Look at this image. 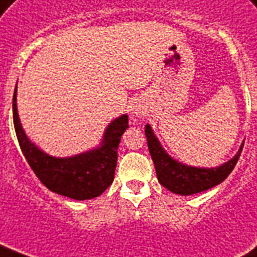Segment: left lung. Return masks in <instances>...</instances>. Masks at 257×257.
<instances>
[{"label": "left lung", "mask_w": 257, "mask_h": 257, "mask_svg": "<svg viewBox=\"0 0 257 257\" xmlns=\"http://www.w3.org/2000/svg\"><path fill=\"white\" fill-rule=\"evenodd\" d=\"M146 136L151 158L154 160L158 181L166 189L179 195H191L220 185L232 172L244 147V144H241L236 156L220 167L198 168L185 166L172 159L162 148L159 140L156 139L152 128L148 124L146 125Z\"/></svg>", "instance_id": "left-lung-1"}]
</instances>
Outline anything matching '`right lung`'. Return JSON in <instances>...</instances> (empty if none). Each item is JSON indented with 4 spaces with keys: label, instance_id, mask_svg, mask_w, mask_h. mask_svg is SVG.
I'll return each instance as SVG.
<instances>
[{
    "label": "right lung",
    "instance_id": "right-lung-1",
    "mask_svg": "<svg viewBox=\"0 0 257 257\" xmlns=\"http://www.w3.org/2000/svg\"><path fill=\"white\" fill-rule=\"evenodd\" d=\"M13 94V122L20 148L25 159L47 189L56 194L76 199L95 198L111 185L117 166V148L125 129L129 128L128 115L122 114L111 121L103 135L102 144L85 154L71 158H54L39 150L28 140L20 122Z\"/></svg>",
    "mask_w": 257,
    "mask_h": 257
}]
</instances>
